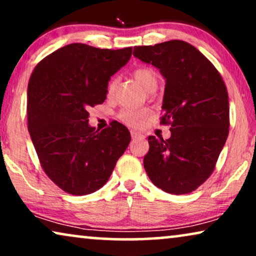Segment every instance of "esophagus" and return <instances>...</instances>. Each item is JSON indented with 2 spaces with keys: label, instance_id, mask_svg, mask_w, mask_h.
Masks as SVG:
<instances>
[{
  "label": "esophagus",
  "instance_id": "1",
  "mask_svg": "<svg viewBox=\"0 0 256 256\" xmlns=\"http://www.w3.org/2000/svg\"><path fill=\"white\" fill-rule=\"evenodd\" d=\"M132 140H143L144 138V136L138 134V132H132Z\"/></svg>",
  "mask_w": 256,
  "mask_h": 256
}]
</instances>
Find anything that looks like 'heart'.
Instances as JSON below:
<instances>
[{"mask_svg":"<svg viewBox=\"0 0 256 256\" xmlns=\"http://www.w3.org/2000/svg\"><path fill=\"white\" fill-rule=\"evenodd\" d=\"M132 76H134L136 82L141 85L143 88L148 92L156 90L157 84H158V78H157L156 72L150 68H138L132 72ZM118 80L116 78H113L108 82L107 92L108 94H112L114 92L115 87H116ZM149 115V112L146 110H124L120 114V118L127 124L134 126L138 127L142 124V121Z\"/></svg>","mask_w":256,"mask_h":256,"instance_id":"b5f03b06","label":"heart"}]
</instances>
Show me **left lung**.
Instances as JSON below:
<instances>
[{
    "instance_id": "obj_1",
    "label": "left lung",
    "mask_w": 256,
    "mask_h": 256,
    "mask_svg": "<svg viewBox=\"0 0 256 256\" xmlns=\"http://www.w3.org/2000/svg\"><path fill=\"white\" fill-rule=\"evenodd\" d=\"M132 54L166 79L160 122L171 126L170 138L149 136L143 166L157 188L190 194L213 172L228 136L225 84L212 62L186 42L135 46Z\"/></svg>"
}]
</instances>
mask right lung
<instances>
[{
    "label": "right lung",
    "mask_w": 256,
    "mask_h": 256,
    "mask_svg": "<svg viewBox=\"0 0 256 256\" xmlns=\"http://www.w3.org/2000/svg\"><path fill=\"white\" fill-rule=\"evenodd\" d=\"M132 50L68 44L38 62L30 76L28 129L45 174L68 194L102 188L130 142L120 122L102 130L90 127L88 108L106 100L110 76Z\"/></svg>",
    "instance_id": "add662e5"
}]
</instances>
